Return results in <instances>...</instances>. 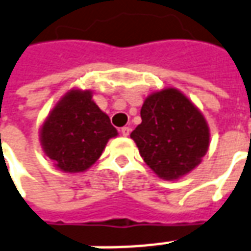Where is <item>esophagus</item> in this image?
<instances>
[{
  "label": "esophagus",
  "mask_w": 251,
  "mask_h": 251,
  "mask_svg": "<svg viewBox=\"0 0 251 251\" xmlns=\"http://www.w3.org/2000/svg\"><path fill=\"white\" fill-rule=\"evenodd\" d=\"M121 133H122V136H129V133H130V127L129 126H124L122 129H121Z\"/></svg>",
  "instance_id": "34e87169"
}]
</instances>
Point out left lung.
<instances>
[{
    "label": "left lung",
    "instance_id": "8db88e82",
    "mask_svg": "<svg viewBox=\"0 0 251 251\" xmlns=\"http://www.w3.org/2000/svg\"><path fill=\"white\" fill-rule=\"evenodd\" d=\"M141 120L130 137L144 162L163 179L187 174L208 151L209 130L202 114L176 89L148 96Z\"/></svg>",
    "mask_w": 251,
    "mask_h": 251
}]
</instances>
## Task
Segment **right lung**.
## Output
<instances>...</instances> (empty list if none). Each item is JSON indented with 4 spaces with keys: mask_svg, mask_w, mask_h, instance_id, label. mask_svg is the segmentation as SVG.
Masks as SVG:
<instances>
[{
    "mask_svg": "<svg viewBox=\"0 0 251 251\" xmlns=\"http://www.w3.org/2000/svg\"><path fill=\"white\" fill-rule=\"evenodd\" d=\"M114 136L117 129L92 101L89 91L69 92L40 131L46 155L65 173H80L91 167Z\"/></svg>",
    "mask_w": 251,
    "mask_h": 251,
    "instance_id": "1",
    "label": "right lung"
}]
</instances>
